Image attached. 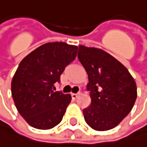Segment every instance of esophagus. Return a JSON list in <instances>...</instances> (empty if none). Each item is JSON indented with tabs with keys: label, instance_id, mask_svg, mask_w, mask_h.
<instances>
[{
	"label": "esophagus",
	"instance_id": "1",
	"mask_svg": "<svg viewBox=\"0 0 147 147\" xmlns=\"http://www.w3.org/2000/svg\"><path fill=\"white\" fill-rule=\"evenodd\" d=\"M80 94V92H78V93H71V97L73 100H76L78 97V95Z\"/></svg>",
	"mask_w": 147,
	"mask_h": 147
}]
</instances>
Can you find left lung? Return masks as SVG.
Here are the masks:
<instances>
[{
  "mask_svg": "<svg viewBox=\"0 0 147 147\" xmlns=\"http://www.w3.org/2000/svg\"><path fill=\"white\" fill-rule=\"evenodd\" d=\"M78 57L89 81L91 105L83 110L84 120L95 131H109L132 109L136 83L120 61L101 49L79 46Z\"/></svg>",
  "mask_w": 147,
  "mask_h": 147,
  "instance_id": "obj_1",
  "label": "left lung"
}]
</instances>
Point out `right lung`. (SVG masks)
<instances>
[{
    "label": "right lung",
    "instance_id": "1",
    "mask_svg": "<svg viewBox=\"0 0 147 147\" xmlns=\"http://www.w3.org/2000/svg\"><path fill=\"white\" fill-rule=\"evenodd\" d=\"M78 47L50 42L36 48L19 63L11 82V93L19 114L31 126L49 129L61 123L70 94L55 91V84L75 60Z\"/></svg>",
    "mask_w": 147,
    "mask_h": 147
}]
</instances>
